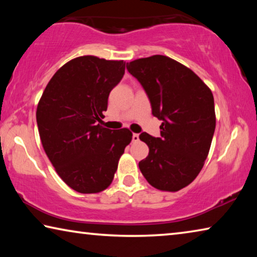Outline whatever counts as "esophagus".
Segmentation results:
<instances>
[{"mask_svg": "<svg viewBox=\"0 0 257 257\" xmlns=\"http://www.w3.org/2000/svg\"><path fill=\"white\" fill-rule=\"evenodd\" d=\"M139 141V135L138 134H134L133 135V142H138Z\"/></svg>", "mask_w": 257, "mask_h": 257, "instance_id": "esophagus-1", "label": "esophagus"}]
</instances>
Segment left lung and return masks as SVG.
<instances>
[{"label":"left lung","mask_w":257,"mask_h":257,"mask_svg":"<svg viewBox=\"0 0 257 257\" xmlns=\"http://www.w3.org/2000/svg\"><path fill=\"white\" fill-rule=\"evenodd\" d=\"M127 69L144 87L153 115L162 120L161 137L139 135L150 149L139 169L156 189L185 188L201 172L214 135L211 89L193 70L165 55L134 60Z\"/></svg>","instance_id":"left-lung-1"}]
</instances>
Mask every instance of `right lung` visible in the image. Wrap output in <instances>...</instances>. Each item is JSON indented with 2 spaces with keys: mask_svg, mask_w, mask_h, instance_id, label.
Wrapping results in <instances>:
<instances>
[{
  "mask_svg": "<svg viewBox=\"0 0 257 257\" xmlns=\"http://www.w3.org/2000/svg\"><path fill=\"white\" fill-rule=\"evenodd\" d=\"M124 68L123 60L78 56L54 73L38 102L43 149L61 179L78 193L106 189L133 139L127 128L111 130L97 123Z\"/></svg>",
  "mask_w": 257,
  "mask_h": 257,
  "instance_id": "obj_1",
  "label": "right lung"
}]
</instances>
